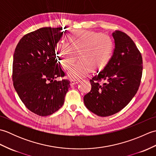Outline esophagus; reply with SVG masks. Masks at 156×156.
Here are the masks:
<instances>
[{"mask_svg": "<svg viewBox=\"0 0 156 156\" xmlns=\"http://www.w3.org/2000/svg\"><path fill=\"white\" fill-rule=\"evenodd\" d=\"M79 82H80V81H78V80H70V85H71V86H73V85L77 84H78V83H79Z\"/></svg>", "mask_w": 156, "mask_h": 156, "instance_id": "34e87169", "label": "esophagus"}]
</instances>
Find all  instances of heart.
Returning a JSON list of instances; mask_svg holds the SVG:
<instances>
[{"instance_id":"obj_1","label":"heart","mask_w":156,"mask_h":156,"mask_svg":"<svg viewBox=\"0 0 156 156\" xmlns=\"http://www.w3.org/2000/svg\"><path fill=\"white\" fill-rule=\"evenodd\" d=\"M68 43L59 41L55 51L59 62L65 70H68L78 58V64L68 72L71 79L79 80L90 73L101 72L112 56L113 45L109 36L100 32L74 30L68 35Z\"/></svg>"}]
</instances>
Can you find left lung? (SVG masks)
Here are the masks:
<instances>
[{
  "mask_svg": "<svg viewBox=\"0 0 156 156\" xmlns=\"http://www.w3.org/2000/svg\"><path fill=\"white\" fill-rule=\"evenodd\" d=\"M112 35L113 54L103 70L90 80L91 90L84 97L87 108L100 117L117 113L129 104L140 87L143 70L141 54L131 37L120 31Z\"/></svg>",
  "mask_w": 156,
  "mask_h": 156,
  "instance_id": "8db88e82",
  "label": "left lung"
}]
</instances>
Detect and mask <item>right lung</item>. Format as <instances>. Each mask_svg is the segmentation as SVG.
<instances>
[{
	"label": "right lung",
	"instance_id": "right-lung-1",
	"mask_svg": "<svg viewBox=\"0 0 156 156\" xmlns=\"http://www.w3.org/2000/svg\"><path fill=\"white\" fill-rule=\"evenodd\" d=\"M65 31L62 27H43L20 39L12 63V81L23 104L34 113L45 117L58 111L69 88L55 54Z\"/></svg>",
	"mask_w": 156,
	"mask_h": 156
}]
</instances>
